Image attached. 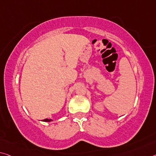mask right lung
Segmentation results:
<instances>
[{"mask_svg":"<svg viewBox=\"0 0 156 156\" xmlns=\"http://www.w3.org/2000/svg\"><path fill=\"white\" fill-rule=\"evenodd\" d=\"M53 121V119H45L42 120V122H52Z\"/></svg>","mask_w":156,"mask_h":156,"instance_id":"obj_1","label":"right lung"}]
</instances>
